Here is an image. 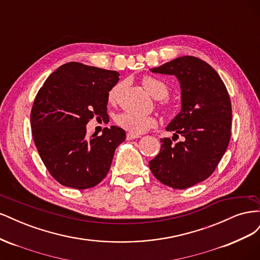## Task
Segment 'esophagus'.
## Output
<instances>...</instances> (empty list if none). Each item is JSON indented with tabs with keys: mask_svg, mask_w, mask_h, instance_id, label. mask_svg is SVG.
Listing matches in <instances>:
<instances>
[{
	"mask_svg": "<svg viewBox=\"0 0 260 260\" xmlns=\"http://www.w3.org/2000/svg\"><path fill=\"white\" fill-rule=\"evenodd\" d=\"M138 138H140V136L135 135V133H130V132L127 133V140H135V139H138Z\"/></svg>",
	"mask_w": 260,
	"mask_h": 260,
	"instance_id": "esophagus-1",
	"label": "esophagus"
}]
</instances>
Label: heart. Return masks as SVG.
Segmentation results:
<instances>
[{"mask_svg":"<svg viewBox=\"0 0 260 260\" xmlns=\"http://www.w3.org/2000/svg\"><path fill=\"white\" fill-rule=\"evenodd\" d=\"M142 84L144 86V89L151 94L153 98L159 99L158 105L162 109L164 113L171 115L176 112V104L171 100L166 98L169 93V88L166 83L161 81L160 79H157L155 77L145 76L142 79ZM120 83H117L109 90L108 101L111 102V103H115L117 101L118 94H119L120 91ZM115 120L119 127L129 131L130 133H135V135L144 133L149 129L154 128L157 123L153 116L140 115L131 112H123L119 115H117Z\"/></svg>","mask_w":260,"mask_h":260,"instance_id":"heart-1","label":"heart"}]
</instances>
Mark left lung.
Segmentation results:
<instances>
[{
	"instance_id": "obj_1",
	"label": "left lung",
	"mask_w": 260,
	"mask_h": 260,
	"mask_svg": "<svg viewBox=\"0 0 260 260\" xmlns=\"http://www.w3.org/2000/svg\"><path fill=\"white\" fill-rule=\"evenodd\" d=\"M151 72L178 78L182 107L166 128L174 137L160 140V151L148 165L162 184L182 190L210 177L225 153L231 138L230 96L216 70L195 56L178 57ZM179 136L183 141L174 144Z\"/></svg>"
}]
</instances>
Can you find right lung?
Listing matches in <instances>:
<instances>
[{
  "label": "right lung",
  "mask_w": 260,
  "mask_h": 260,
  "mask_svg": "<svg viewBox=\"0 0 260 260\" xmlns=\"http://www.w3.org/2000/svg\"><path fill=\"white\" fill-rule=\"evenodd\" d=\"M119 74L70 61L50 75L30 114L36 147L51 176L64 186L85 190L108 174L125 132L112 125L98 136L86 133L93 117L107 115L108 92Z\"/></svg>",
  "instance_id": "obj_1"
}]
</instances>
